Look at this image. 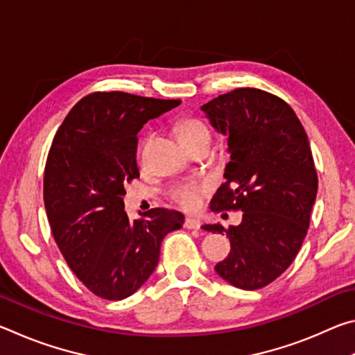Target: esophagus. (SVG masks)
Here are the masks:
<instances>
[{
	"label": "esophagus",
	"instance_id": "34e87169",
	"mask_svg": "<svg viewBox=\"0 0 355 355\" xmlns=\"http://www.w3.org/2000/svg\"><path fill=\"white\" fill-rule=\"evenodd\" d=\"M202 222L196 218H186L184 220V227L189 228V230H200Z\"/></svg>",
	"mask_w": 355,
	"mask_h": 355
}]
</instances>
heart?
<instances>
[{
    "label": "heart",
    "mask_w": 355,
    "mask_h": 355,
    "mask_svg": "<svg viewBox=\"0 0 355 355\" xmlns=\"http://www.w3.org/2000/svg\"><path fill=\"white\" fill-rule=\"evenodd\" d=\"M175 133H177L178 141L182 142V146H188V144L200 139L202 136H209L207 125L197 119L180 120L175 128ZM205 189H207L205 183H197V182L183 183L172 191V199L184 209H196L199 207L200 196Z\"/></svg>",
    "instance_id": "b5f03b06"
}]
</instances>
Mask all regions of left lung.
Returning <instances> with one entry per match:
<instances>
[{"label":"left lung","instance_id":"1","mask_svg":"<svg viewBox=\"0 0 355 355\" xmlns=\"http://www.w3.org/2000/svg\"><path fill=\"white\" fill-rule=\"evenodd\" d=\"M200 110L227 136L230 155L209 208L244 213L228 230L203 225L230 239V254L214 269L233 286L258 290L286 271L307 235L318 192L309 137L291 107L260 89H235Z\"/></svg>","mask_w":355,"mask_h":355}]
</instances>
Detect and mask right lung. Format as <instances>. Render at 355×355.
Here are the masks:
<instances>
[{
	"label": "right lung",
	"instance_id": "right-lung-1",
	"mask_svg": "<svg viewBox=\"0 0 355 355\" xmlns=\"http://www.w3.org/2000/svg\"><path fill=\"white\" fill-rule=\"evenodd\" d=\"M178 105L95 92L71 107L53 139L44 177L48 222L71 271L103 299L139 290L158 264L164 236L184 224L182 213L166 208L130 220L123 205L125 184L139 177L137 133Z\"/></svg>",
	"mask_w": 355,
	"mask_h": 355
}]
</instances>
